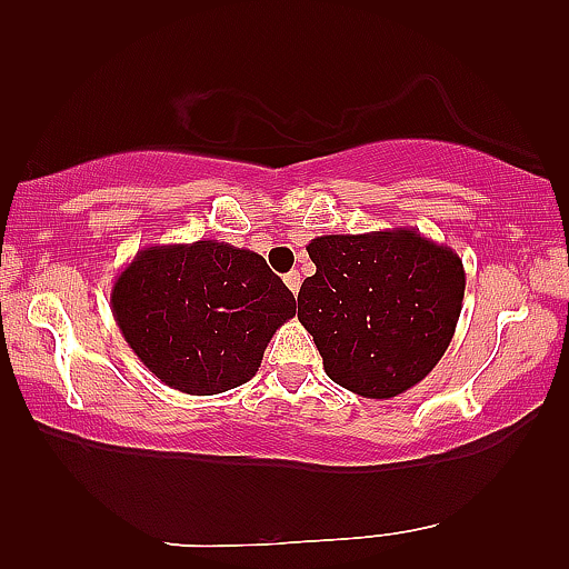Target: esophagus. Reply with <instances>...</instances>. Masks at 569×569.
Segmentation results:
<instances>
[{"instance_id":"obj_1","label":"esophagus","mask_w":569,"mask_h":569,"mask_svg":"<svg viewBox=\"0 0 569 569\" xmlns=\"http://www.w3.org/2000/svg\"><path fill=\"white\" fill-rule=\"evenodd\" d=\"M283 281H286L288 291H291V293H298V291H300V273H298V271L286 273V276H283Z\"/></svg>"}]
</instances>
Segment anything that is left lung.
Listing matches in <instances>:
<instances>
[{"label": "left lung", "mask_w": 569, "mask_h": 569, "mask_svg": "<svg viewBox=\"0 0 569 569\" xmlns=\"http://www.w3.org/2000/svg\"><path fill=\"white\" fill-rule=\"evenodd\" d=\"M316 273L298 293L325 373L365 398L413 389L450 347L465 298L457 251L393 227L325 234L306 247Z\"/></svg>", "instance_id": "8db88e82"}]
</instances>
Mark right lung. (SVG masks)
Masks as SVG:
<instances>
[{"label":"right lung","instance_id":"obj_1","mask_svg":"<svg viewBox=\"0 0 569 569\" xmlns=\"http://www.w3.org/2000/svg\"><path fill=\"white\" fill-rule=\"evenodd\" d=\"M112 316L153 377L190 396L247 383L296 298L257 251L217 239L143 247L112 286Z\"/></svg>","mask_w":569,"mask_h":569}]
</instances>
